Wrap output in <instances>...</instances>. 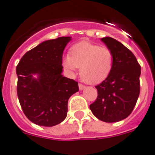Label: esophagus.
Masks as SVG:
<instances>
[{"mask_svg":"<svg viewBox=\"0 0 155 155\" xmlns=\"http://www.w3.org/2000/svg\"><path fill=\"white\" fill-rule=\"evenodd\" d=\"M78 86H79V90H84V89H85V86L84 85H82V84H79L78 85Z\"/></svg>","mask_w":155,"mask_h":155,"instance_id":"obj_1","label":"esophagus"}]
</instances>
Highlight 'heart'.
<instances>
[{"label": "heart", "mask_w": 155, "mask_h": 155, "mask_svg": "<svg viewBox=\"0 0 155 155\" xmlns=\"http://www.w3.org/2000/svg\"><path fill=\"white\" fill-rule=\"evenodd\" d=\"M113 65L114 54L110 49L89 41L74 45L70 55H66L63 60V65L68 71L74 73L78 68H81L80 75L82 80L93 85L106 80Z\"/></svg>", "instance_id": "obj_1"}]
</instances>
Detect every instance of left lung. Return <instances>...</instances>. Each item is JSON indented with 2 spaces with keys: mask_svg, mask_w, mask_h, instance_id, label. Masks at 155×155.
I'll use <instances>...</instances> for the list:
<instances>
[{
  "mask_svg": "<svg viewBox=\"0 0 155 155\" xmlns=\"http://www.w3.org/2000/svg\"><path fill=\"white\" fill-rule=\"evenodd\" d=\"M101 41L114 54V65L108 78L95 86L96 101L90 106L93 114L105 122H116L133 111L140 93L141 66L133 53L110 37Z\"/></svg>",
  "mask_w": 155,
  "mask_h": 155,
  "instance_id": "obj_1",
  "label": "left lung"
}]
</instances>
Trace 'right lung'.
I'll use <instances>...</instances> for the list:
<instances>
[{
    "mask_svg": "<svg viewBox=\"0 0 155 155\" xmlns=\"http://www.w3.org/2000/svg\"><path fill=\"white\" fill-rule=\"evenodd\" d=\"M71 37L45 41L28 51L16 69L17 96L28 119L42 127L63 122L68 100L79 90L78 83L63 77L62 54Z\"/></svg>",
    "mask_w": 155,
    "mask_h": 155,
    "instance_id": "1",
    "label": "right lung"
}]
</instances>
